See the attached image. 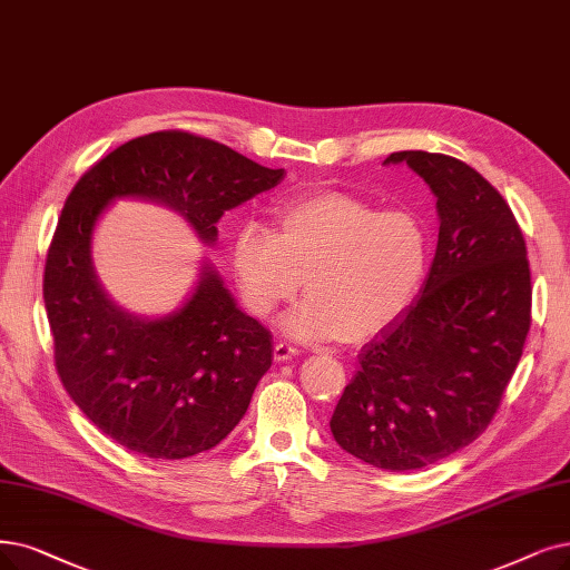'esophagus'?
I'll list each match as a JSON object with an SVG mask.
<instances>
[{
    "instance_id": "1",
    "label": "esophagus",
    "mask_w": 570,
    "mask_h": 570,
    "mask_svg": "<svg viewBox=\"0 0 570 570\" xmlns=\"http://www.w3.org/2000/svg\"><path fill=\"white\" fill-rule=\"evenodd\" d=\"M297 348H294L289 341H276V346H273V357H276L278 362H285V360H292L297 357Z\"/></svg>"
}]
</instances>
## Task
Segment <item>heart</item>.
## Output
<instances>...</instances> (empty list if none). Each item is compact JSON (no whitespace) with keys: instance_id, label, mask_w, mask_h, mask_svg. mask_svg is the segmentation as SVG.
<instances>
[{"instance_id":"obj_1","label":"heart","mask_w":570,"mask_h":570,"mask_svg":"<svg viewBox=\"0 0 570 570\" xmlns=\"http://www.w3.org/2000/svg\"><path fill=\"white\" fill-rule=\"evenodd\" d=\"M276 232L249 224L232 264L245 306L257 317L308 297L283 317L306 341L370 338L412 304L425 278L430 240L412 210H376L341 191L297 196L273 213Z\"/></svg>"}]
</instances>
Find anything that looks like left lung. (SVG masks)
I'll return each instance as SVG.
<instances>
[{
    "instance_id": "obj_1",
    "label": "left lung",
    "mask_w": 570,
    "mask_h": 570,
    "mask_svg": "<svg viewBox=\"0 0 570 570\" xmlns=\"http://www.w3.org/2000/svg\"><path fill=\"white\" fill-rule=\"evenodd\" d=\"M438 196L440 238L421 294L360 351L330 428L374 468L438 463L493 421L531 327L527 240L495 187L459 158L395 151Z\"/></svg>"
}]
</instances>
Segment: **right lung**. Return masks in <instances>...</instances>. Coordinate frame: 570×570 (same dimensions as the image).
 I'll return each instance as SVG.
<instances>
[{"label": "right lung", "instance_id": "add662e5", "mask_svg": "<svg viewBox=\"0 0 570 570\" xmlns=\"http://www.w3.org/2000/svg\"><path fill=\"white\" fill-rule=\"evenodd\" d=\"M283 175L210 138L158 130L109 151L67 196L43 268L53 360L65 391L114 442L168 461L217 446L247 412L273 346L208 264L189 302L161 321L114 306L90 264V236L107 203L161 200L213 243L224 210Z\"/></svg>", "mask_w": 570, "mask_h": 570}]
</instances>
